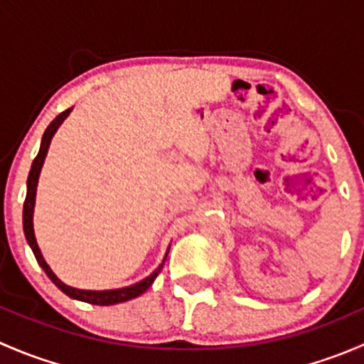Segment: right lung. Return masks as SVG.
<instances>
[{
  "mask_svg": "<svg viewBox=\"0 0 364 364\" xmlns=\"http://www.w3.org/2000/svg\"><path fill=\"white\" fill-rule=\"evenodd\" d=\"M70 111H72V109H67V111L58 114L56 119H53V123H50L49 127H47V130L43 132L42 144H40L38 155H36L35 160H33L31 171H29V176H28V193H26L24 211H23L24 236H26V240H28V243H29V247H31L33 253H35L36 262H38L40 266H42V269L46 271L47 277H49L50 280H53L54 284H56L58 287H60L61 291L65 292V294L70 296V297H73V299L86 301V303H91V304H100V306H107V304L123 303V301L134 299V297L141 296L142 292L148 291L149 285H151L153 282H155V278L159 277V273L161 271V266L155 271V273H151L148 278H144V280L139 282V284L132 285V287L116 289V291H80V289H73V287H68V285H65L63 282H61L60 278H58L56 274L53 273V269H50V267L47 266V262H46V260H43V257H42V253H40V248H38V245H36V240H35V232H33V208H35L36 183H38L40 168H42L43 160H46L47 149H49L50 139H53L54 132H56L58 127H60V124L63 123L65 117L68 116Z\"/></svg>",
  "mask_w": 364,
  "mask_h": 364,
  "instance_id": "1",
  "label": "right lung"
}]
</instances>
